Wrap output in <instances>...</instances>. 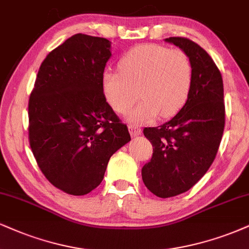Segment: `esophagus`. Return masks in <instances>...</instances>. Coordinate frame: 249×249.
<instances>
[{"instance_id":"1","label":"esophagus","mask_w":249,"mask_h":249,"mask_svg":"<svg viewBox=\"0 0 249 249\" xmlns=\"http://www.w3.org/2000/svg\"><path fill=\"white\" fill-rule=\"evenodd\" d=\"M128 128H129V133H130L131 136H139V135L142 133V129H141L140 125L130 124Z\"/></svg>"}]
</instances>
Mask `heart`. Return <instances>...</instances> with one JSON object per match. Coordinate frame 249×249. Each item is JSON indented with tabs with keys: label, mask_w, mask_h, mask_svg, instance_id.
<instances>
[{
	"label": "heart",
	"mask_w": 249,
	"mask_h": 249,
	"mask_svg": "<svg viewBox=\"0 0 249 249\" xmlns=\"http://www.w3.org/2000/svg\"><path fill=\"white\" fill-rule=\"evenodd\" d=\"M119 68V72L104 73L103 90L109 105L121 114L141 93L143 100L130 112V121L148 122L158 114L172 118L188 99L193 66L182 50L156 44L136 46L122 56Z\"/></svg>",
	"instance_id": "1"
}]
</instances>
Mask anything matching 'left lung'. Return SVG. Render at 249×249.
<instances>
[{
	"label": "left lung",
	"instance_id": "left-lung-1",
	"mask_svg": "<svg viewBox=\"0 0 249 249\" xmlns=\"http://www.w3.org/2000/svg\"><path fill=\"white\" fill-rule=\"evenodd\" d=\"M166 41L189 56L193 82L188 99L173 119L143 130L153 152L142 168V179L146 188L161 198L187 192L207 173L225 125L223 78L216 63L192 40L171 36Z\"/></svg>",
	"mask_w": 249,
	"mask_h": 249
}]
</instances>
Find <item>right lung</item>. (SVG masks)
Returning a JSON list of instances; mask_svg holds the SVG:
<instances>
[{
  "label": "right lung",
  "instance_id": "add662e5",
  "mask_svg": "<svg viewBox=\"0 0 249 249\" xmlns=\"http://www.w3.org/2000/svg\"><path fill=\"white\" fill-rule=\"evenodd\" d=\"M109 50L105 38L70 36L42 61L31 92V150L46 179L70 195L97 188L113 153L130 141L104 94Z\"/></svg>",
  "mask_w": 249,
  "mask_h": 249
}]
</instances>
